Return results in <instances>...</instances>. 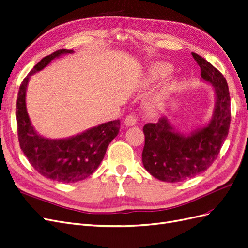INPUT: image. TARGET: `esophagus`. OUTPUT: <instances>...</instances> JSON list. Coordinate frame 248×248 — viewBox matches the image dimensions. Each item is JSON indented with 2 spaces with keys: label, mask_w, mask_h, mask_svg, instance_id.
<instances>
[{
  "label": "esophagus",
  "mask_w": 248,
  "mask_h": 248,
  "mask_svg": "<svg viewBox=\"0 0 248 248\" xmlns=\"http://www.w3.org/2000/svg\"><path fill=\"white\" fill-rule=\"evenodd\" d=\"M124 124L126 126H134L136 124V118L133 115L127 116L126 119H125V121H124Z\"/></svg>",
  "instance_id": "34e87169"
}]
</instances>
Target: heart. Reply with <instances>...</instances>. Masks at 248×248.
I'll list each match as a JSON object with an SVG mask.
<instances>
[{
	"instance_id": "b5f03b06",
	"label": "heart",
	"mask_w": 248,
	"mask_h": 248,
	"mask_svg": "<svg viewBox=\"0 0 248 248\" xmlns=\"http://www.w3.org/2000/svg\"><path fill=\"white\" fill-rule=\"evenodd\" d=\"M173 72V66L168 62H155L150 64L142 77L144 87L154 86L162 80L166 79ZM178 88V81L171 80L164 83L147 101V108L151 113H156L163 108Z\"/></svg>"
}]
</instances>
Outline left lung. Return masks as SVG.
<instances>
[{
	"mask_svg": "<svg viewBox=\"0 0 248 248\" xmlns=\"http://www.w3.org/2000/svg\"><path fill=\"white\" fill-rule=\"evenodd\" d=\"M192 55L201 69V80L213 87L215 108L206 124L189 132L179 130L167 117L143 126L142 164L162 182H182L205 171L217 157L229 132L231 100L228 83L206 59L194 52Z\"/></svg>",
	"mask_w": 248,
	"mask_h": 248,
	"instance_id": "1",
	"label": "left lung"
}]
</instances>
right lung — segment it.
Listing matches in <instances>:
<instances>
[{
	"instance_id": "add662e5",
	"label": "right lung",
	"mask_w": 248,
	"mask_h": 248,
	"mask_svg": "<svg viewBox=\"0 0 248 248\" xmlns=\"http://www.w3.org/2000/svg\"><path fill=\"white\" fill-rule=\"evenodd\" d=\"M73 50L62 49L45 56L22 81L16 104L17 131L20 148L31 166L47 178L59 183H76L95 171L108 147L120 130V120L91 127L66 139H47L33 128L27 109V88L31 77L55 58Z\"/></svg>"
}]
</instances>
